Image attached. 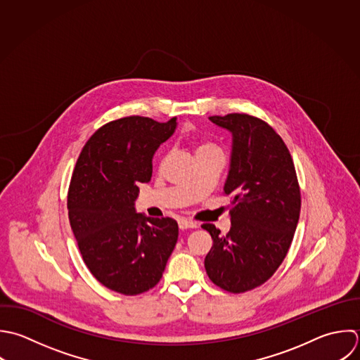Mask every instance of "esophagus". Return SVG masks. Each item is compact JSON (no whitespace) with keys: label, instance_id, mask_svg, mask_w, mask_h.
Returning <instances> with one entry per match:
<instances>
[{"label":"esophagus","instance_id":"obj_1","mask_svg":"<svg viewBox=\"0 0 360 360\" xmlns=\"http://www.w3.org/2000/svg\"><path fill=\"white\" fill-rule=\"evenodd\" d=\"M178 226L181 230H188V229H198V223L195 221H191V220H186V219H181L178 221Z\"/></svg>","mask_w":360,"mask_h":360}]
</instances>
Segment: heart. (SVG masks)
Listing matches in <instances>:
<instances>
[{"instance_id":"b5f03b06","label":"heart","mask_w":360,"mask_h":360,"mask_svg":"<svg viewBox=\"0 0 360 360\" xmlns=\"http://www.w3.org/2000/svg\"><path fill=\"white\" fill-rule=\"evenodd\" d=\"M217 147H214L213 144H200L198 147V151H205V150H216Z\"/></svg>"}]
</instances>
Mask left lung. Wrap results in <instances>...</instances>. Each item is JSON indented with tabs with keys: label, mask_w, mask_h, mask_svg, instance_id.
Listing matches in <instances>:
<instances>
[{
	"label": "left lung",
	"mask_w": 360,
	"mask_h": 360,
	"mask_svg": "<svg viewBox=\"0 0 360 360\" xmlns=\"http://www.w3.org/2000/svg\"><path fill=\"white\" fill-rule=\"evenodd\" d=\"M209 120L233 137L224 182L233 199L226 236L213 224L202 226L213 238L205 268L219 288L244 293L265 283L283 262L299 223L300 188L292 155L268 123L245 113Z\"/></svg>",
	"instance_id": "left-lung-1"
}]
</instances>
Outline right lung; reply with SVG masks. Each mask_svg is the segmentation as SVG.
<instances>
[{"mask_svg":"<svg viewBox=\"0 0 360 360\" xmlns=\"http://www.w3.org/2000/svg\"><path fill=\"white\" fill-rule=\"evenodd\" d=\"M129 116L106 123L84 146L68 189V219L82 259L105 288L134 296L161 279L178 241L171 217L136 212L139 182L151 179L153 157L176 129Z\"/></svg>","mask_w":360,"mask_h":360,"instance_id":"1","label":"right lung"}]
</instances>
